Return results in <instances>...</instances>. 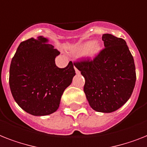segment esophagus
I'll return each instance as SVG.
<instances>
[{
  "mask_svg": "<svg viewBox=\"0 0 147 147\" xmlns=\"http://www.w3.org/2000/svg\"><path fill=\"white\" fill-rule=\"evenodd\" d=\"M74 68H75V70H76V74H79V72H80V71H78V69H77V68H76V66H74Z\"/></svg>",
  "mask_w": 147,
  "mask_h": 147,
  "instance_id": "34e87169",
  "label": "esophagus"
}]
</instances>
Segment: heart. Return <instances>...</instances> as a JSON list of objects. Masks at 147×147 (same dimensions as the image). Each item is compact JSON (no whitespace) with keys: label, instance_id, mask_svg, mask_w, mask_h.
Listing matches in <instances>:
<instances>
[{"label":"heart","instance_id":"obj_1","mask_svg":"<svg viewBox=\"0 0 147 147\" xmlns=\"http://www.w3.org/2000/svg\"><path fill=\"white\" fill-rule=\"evenodd\" d=\"M100 51V46L96 42H87L84 43L78 49V52L79 53H85L87 51L90 56H95Z\"/></svg>","mask_w":147,"mask_h":147}]
</instances>
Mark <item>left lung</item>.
I'll return each instance as SVG.
<instances>
[{
  "mask_svg": "<svg viewBox=\"0 0 147 147\" xmlns=\"http://www.w3.org/2000/svg\"><path fill=\"white\" fill-rule=\"evenodd\" d=\"M104 48L93 59L74 65L85 78L84 91L93 109L113 113L131 96L136 82L135 65L126 41L113 34H102Z\"/></svg>",
  "mask_w": 147,
  "mask_h": 147,
  "instance_id": "left-lung-1",
  "label": "left lung"
}]
</instances>
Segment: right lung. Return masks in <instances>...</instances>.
Listing matches in <instances>:
<instances>
[{
    "instance_id": "obj_1",
    "label": "right lung",
    "mask_w": 147,
    "mask_h": 147,
    "mask_svg": "<svg viewBox=\"0 0 147 147\" xmlns=\"http://www.w3.org/2000/svg\"><path fill=\"white\" fill-rule=\"evenodd\" d=\"M40 36L20 43L11 60L9 84L14 100L31 115H50L59 108L63 91L76 75L72 62L57 67L59 52Z\"/></svg>"
}]
</instances>
